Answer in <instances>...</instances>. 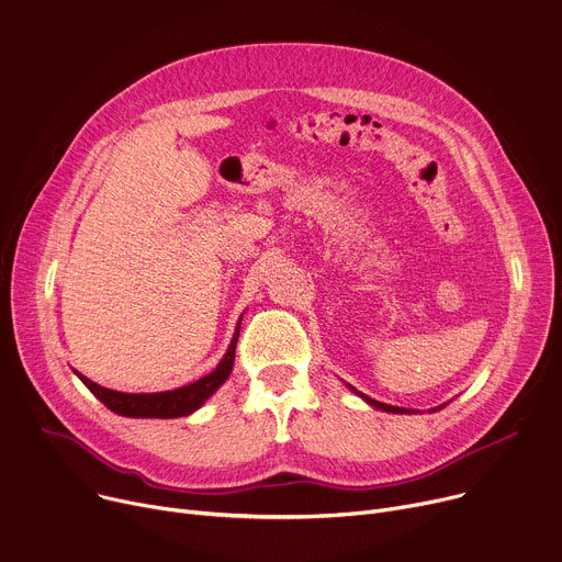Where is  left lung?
<instances>
[{
	"mask_svg": "<svg viewBox=\"0 0 562 562\" xmlns=\"http://www.w3.org/2000/svg\"><path fill=\"white\" fill-rule=\"evenodd\" d=\"M351 387V385H349ZM356 394H359L361 398H366L370 405H374L376 407V411H385V413H398V415H403V413H413V411H405V407H396V405H387V403H381V401H374V398H370V396H366V394H361L359 390H356V387H351ZM443 407V405H441Z\"/></svg>",
	"mask_w": 562,
	"mask_h": 562,
	"instance_id": "left-lung-1",
	"label": "left lung"
}]
</instances>
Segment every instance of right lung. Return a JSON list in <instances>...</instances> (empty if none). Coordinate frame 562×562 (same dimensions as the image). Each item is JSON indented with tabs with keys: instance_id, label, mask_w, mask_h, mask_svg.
Listing matches in <instances>:
<instances>
[{
	"instance_id": "right-lung-1",
	"label": "right lung",
	"mask_w": 562,
	"mask_h": 562,
	"mask_svg": "<svg viewBox=\"0 0 562 562\" xmlns=\"http://www.w3.org/2000/svg\"><path fill=\"white\" fill-rule=\"evenodd\" d=\"M241 323V318H239ZM239 323L235 327L233 340L228 345V351L224 353V359L220 361V366L206 374L201 376L199 381L177 387V390H168V392H151V394H127V392H116L110 387L98 385L93 381H89L87 376L78 374V379L89 387V392L103 401L112 413L123 415V417H134V419H175V417H186L192 415L196 407H201L206 403L209 396H213L220 385H224V381L231 376L233 363H235V345L239 338Z\"/></svg>"
}]
</instances>
